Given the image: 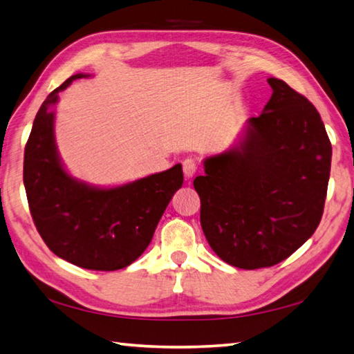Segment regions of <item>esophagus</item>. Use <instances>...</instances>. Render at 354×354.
<instances>
[{"instance_id":"obj_1","label":"esophagus","mask_w":354,"mask_h":354,"mask_svg":"<svg viewBox=\"0 0 354 354\" xmlns=\"http://www.w3.org/2000/svg\"><path fill=\"white\" fill-rule=\"evenodd\" d=\"M183 172L186 178H192L197 172V165L194 158H185L183 160Z\"/></svg>"}]
</instances>
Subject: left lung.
<instances>
[{
  "mask_svg": "<svg viewBox=\"0 0 354 354\" xmlns=\"http://www.w3.org/2000/svg\"><path fill=\"white\" fill-rule=\"evenodd\" d=\"M258 118L238 145L205 158L194 180L200 223L223 261L254 270L299 249L318 227L331 165V143L312 102L277 77Z\"/></svg>",
  "mask_w": 354,
  "mask_h": 354,
  "instance_id": "obj_1",
  "label": "left lung"
}]
</instances>
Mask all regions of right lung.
<instances>
[{"label":"right lung","mask_w":354,"mask_h":354,"mask_svg":"<svg viewBox=\"0 0 354 354\" xmlns=\"http://www.w3.org/2000/svg\"><path fill=\"white\" fill-rule=\"evenodd\" d=\"M68 77L42 102L24 151V186L36 229L48 249L90 270H119L153 240L158 220L183 185L182 165L118 187H96L64 169L55 143V111Z\"/></svg>","instance_id":"add662e5"}]
</instances>
